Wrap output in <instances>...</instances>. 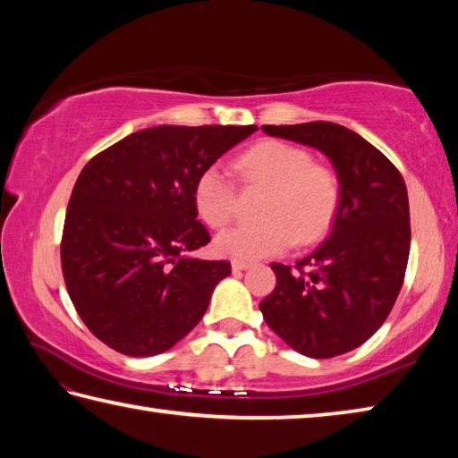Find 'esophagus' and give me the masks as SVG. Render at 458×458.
<instances>
[{"mask_svg":"<svg viewBox=\"0 0 458 458\" xmlns=\"http://www.w3.org/2000/svg\"><path fill=\"white\" fill-rule=\"evenodd\" d=\"M250 266H251L250 261H242V259L231 261V267H233V271H243V269H247Z\"/></svg>","mask_w":458,"mask_h":458,"instance_id":"obj_1","label":"esophagus"}]
</instances>
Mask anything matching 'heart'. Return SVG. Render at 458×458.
<instances>
[{"label": "heart", "mask_w": 458, "mask_h": 458, "mask_svg": "<svg viewBox=\"0 0 458 458\" xmlns=\"http://www.w3.org/2000/svg\"><path fill=\"white\" fill-rule=\"evenodd\" d=\"M235 174L247 191L261 189V223L237 225L219 233L215 250L242 261L271 258L300 245H311L332 227L340 205V179L332 166L316 163L298 144L267 139L235 158ZM197 213L221 229L237 211V187L221 168L208 166L192 189Z\"/></svg>", "instance_id": "b5f03b06"}]
</instances>
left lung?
<instances>
[{"mask_svg":"<svg viewBox=\"0 0 458 458\" xmlns=\"http://www.w3.org/2000/svg\"><path fill=\"white\" fill-rule=\"evenodd\" d=\"M263 132L322 150L340 179L330 237L293 267L271 263L277 282L259 303L263 319L303 356L346 354L386 322L404 284L411 253L404 179L342 124H266Z\"/></svg>","mask_w":458,"mask_h":458,"instance_id":"1","label":"left lung"}]
</instances>
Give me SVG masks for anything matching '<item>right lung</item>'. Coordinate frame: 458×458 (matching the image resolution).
I'll return each instance as SVG.
<instances>
[{
	"label": "right lung",
	"mask_w": 458,
	"mask_h": 458,
	"mask_svg": "<svg viewBox=\"0 0 458 458\" xmlns=\"http://www.w3.org/2000/svg\"><path fill=\"white\" fill-rule=\"evenodd\" d=\"M258 126H152L88 160L72 189L60 259L88 330L126 356L173 348L205 316L229 261L184 258L211 242L197 176Z\"/></svg>",
	"instance_id": "right-lung-1"
}]
</instances>
